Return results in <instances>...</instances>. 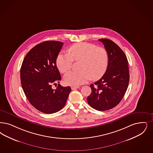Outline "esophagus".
Masks as SVG:
<instances>
[{
  "instance_id": "obj_1",
  "label": "esophagus",
  "mask_w": 153,
  "mask_h": 153,
  "mask_svg": "<svg viewBox=\"0 0 153 153\" xmlns=\"http://www.w3.org/2000/svg\"><path fill=\"white\" fill-rule=\"evenodd\" d=\"M79 86H72L71 87V89H72V90H75V89H77V88H79Z\"/></svg>"
}]
</instances>
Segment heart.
<instances>
[{
    "mask_svg": "<svg viewBox=\"0 0 153 153\" xmlns=\"http://www.w3.org/2000/svg\"><path fill=\"white\" fill-rule=\"evenodd\" d=\"M69 53H60L56 59L57 67L62 74L69 71L74 60L79 61L80 71H73L64 76L65 82L69 85H80L92 78L99 79L105 74L109 64V55L104 48L88 43L72 45Z\"/></svg>",
    "mask_w": 153,
    "mask_h": 153,
    "instance_id": "obj_1",
    "label": "heart"
}]
</instances>
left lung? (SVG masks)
<instances>
[{
    "instance_id": "8db88e82",
    "label": "left lung",
    "mask_w": 153,
    "mask_h": 153,
    "mask_svg": "<svg viewBox=\"0 0 153 153\" xmlns=\"http://www.w3.org/2000/svg\"><path fill=\"white\" fill-rule=\"evenodd\" d=\"M98 40L103 43L109 55L108 69L103 76L91 84L88 104L96 110L105 111L116 106L121 101L129 82L128 61L122 49L108 39Z\"/></svg>"
}]
</instances>
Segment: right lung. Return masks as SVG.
<instances>
[{
	"mask_svg": "<svg viewBox=\"0 0 153 153\" xmlns=\"http://www.w3.org/2000/svg\"><path fill=\"white\" fill-rule=\"evenodd\" d=\"M63 45L58 41H46L35 46L27 53L20 69L21 84L25 95L36 109L47 114L56 113L65 106L71 91L70 86L58 84L60 74L56 59Z\"/></svg>",
	"mask_w": 153,
	"mask_h": 153,
	"instance_id": "obj_1",
	"label": "right lung"
}]
</instances>
